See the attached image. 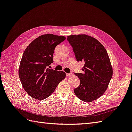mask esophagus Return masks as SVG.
I'll return each mask as SVG.
<instances>
[{"label":"esophagus","mask_w":132,"mask_h":132,"mask_svg":"<svg viewBox=\"0 0 132 132\" xmlns=\"http://www.w3.org/2000/svg\"><path fill=\"white\" fill-rule=\"evenodd\" d=\"M73 75V74L72 73H66V76L68 77H69L72 76Z\"/></svg>","instance_id":"34e87169"}]
</instances>
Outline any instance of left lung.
<instances>
[{
	"instance_id": "obj_1",
	"label": "left lung",
	"mask_w": 132,
	"mask_h": 132,
	"mask_svg": "<svg viewBox=\"0 0 132 132\" xmlns=\"http://www.w3.org/2000/svg\"><path fill=\"white\" fill-rule=\"evenodd\" d=\"M76 60L84 62V73H76L80 80L74 93L83 102L97 99L106 92L112 76V67L106 50L97 39L87 35L68 36Z\"/></svg>"
}]
</instances>
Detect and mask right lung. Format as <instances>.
Instances as JSON below:
<instances>
[{
	"mask_svg": "<svg viewBox=\"0 0 132 132\" xmlns=\"http://www.w3.org/2000/svg\"><path fill=\"white\" fill-rule=\"evenodd\" d=\"M65 39L64 36L43 35L30 43L23 52L18 69L19 77L23 89L33 99H46L65 78L64 71L48 68L53 63L55 48Z\"/></svg>",
	"mask_w": 132,
	"mask_h": 132,
	"instance_id": "1",
	"label": "right lung"
}]
</instances>
